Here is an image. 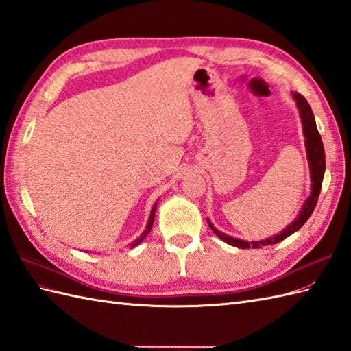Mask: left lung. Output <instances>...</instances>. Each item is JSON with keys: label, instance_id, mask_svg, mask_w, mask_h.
<instances>
[{"label": "left lung", "instance_id": "obj_1", "mask_svg": "<svg viewBox=\"0 0 351 351\" xmlns=\"http://www.w3.org/2000/svg\"><path fill=\"white\" fill-rule=\"evenodd\" d=\"M294 99H295V102H298V106H299L302 123H303V134H305V138H306V152H308V160H309V168H311V180H313V188H311V189H313V192H311V197L306 199L305 206L302 207L299 216L295 217V221L291 225H288V227L282 232H279V234H276L274 237H269L266 240L245 241V240H240V239H234V237H230L227 234H223V232H221V231H217L212 223H208L210 228L213 230L215 234L219 237L221 240L227 241V243L231 245V246H236V247H240V249H249V247H261V246L279 243V241H282L288 236H291L293 232H295L299 228H302L303 223H305L309 219V216L313 215L314 208L317 206L318 195H320V191H322L324 169H326L323 141H322L320 134H318L313 110H311V106L306 102V99L303 97L300 93H294Z\"/></svg>", "mask_w": 351, "mask_h": 351}]
</instances>
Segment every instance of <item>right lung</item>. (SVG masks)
Returning <instances> with one entry per match:
<instances>
[{
	"mask_svg": "<svg viewBox=\"0 0 351 351\" xmlns=\"http://www.w3.org/2000/svg\"><path fill=\"white\" fill-rule=\"evenodd\" d=\"M154 210H156V204H154V207H153V210H152V215H150V219H149V223H147V227H145V230H144V232L141 236L138 237V240H135V243H132V246H136L139 241H143L144 240V237L149 234L150 232V230H152V227H153V221H154Z\"/></svg>",
	"mask_w": 351,
	"mask_h": 351,
	"instance_id": "obj_1",
	"label": "right lung"
}]
</instances>
